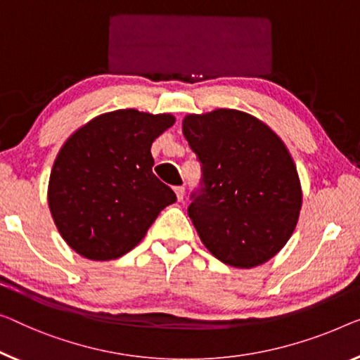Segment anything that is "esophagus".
<instances>
[{"instance_id": "obj_1", "label": "esophagus", "mask_w": 360, "mask_h": 360, "mask_svg": "<svg viewBox=\"0 0 360 360\" xmlns=\"http://www.w3.org/2000/svg\"><path fill=\"white\" fill-rule=\"evenodd\" d=\"M174 192H176V197H178V200L181 202L182 198H184V194H186V189L182 186H176L174 187Z\"/></svg>"}]
</instances>
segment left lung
Listing matches in <instances>:
<instances>
[{
    "label": "left lung",
    "instance_id": "1",
    "mask_svg": "<svg viewBox=\"0 0 360 360\" xmlns=\"http://www.w3.org/2000/svg\"><path fill=\"white\" fill-rule=\"evenodd\" d=\"M182 134L202 163L203 187L187 213L203 245L229 266L265 264L286 245L302 207L288 147L265 122L229 108L187 115Z\"/></svg>",
    "mask_w": 360,
    "mask_h": 360
}]
</instances>
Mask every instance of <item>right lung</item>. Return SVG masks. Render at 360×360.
Masks as SVG:
<instances>
[{"label":"right lung","instance_id":"obj_1","mask_svg":"<svg viewBox=\"0 0 360 360\" xmlns=\"http://www.w3.org/2000/svg\"><path fill=\"white\" fill-rule=\"evenodd\" d=\"M169 112L116 110L90 120L64 142L48 182L61 238L89 260H115L146 238L171 187L153 174L150 148L174 124Z\"/></svg>","mask_w":360,"mask_h":360}]
</instances>
